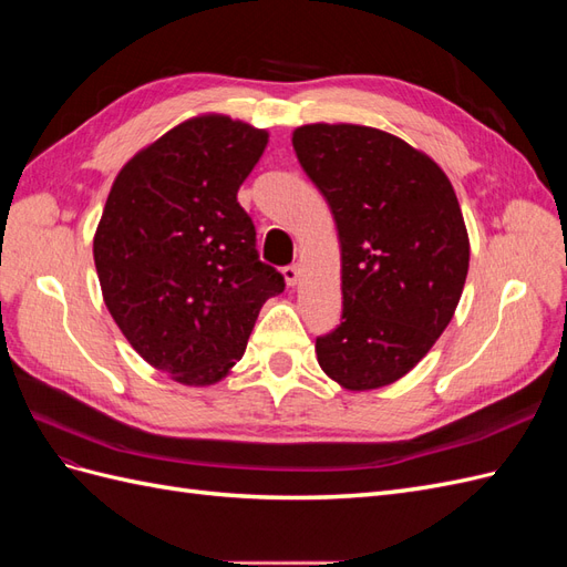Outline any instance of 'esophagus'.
Returning <instances> with one entry per match:
<instances>
[{
    "label": "esophagus",
    "mask_w": 567,
    "mask_h": 567,
    "mask_svg": "<svg viewBox=\"0 0 567 567\" xmlns=\"http://www.w3.org/2000/svg\"><path fill=\"white\" fill-rule=\"evenodd\" d=\"M284 279L288 286H296L300 281V267L298 265H288L284 267Z\"/></svg>",
    "instance_id": "34e87169"
}]
</instances>
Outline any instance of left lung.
I'll list each match as a JSON object with an SVG mask.
<instances>
[{"mask_svg":"<svg viewBox=\"0 0 567 567\" xmlns=\"http://www.w3.org/2000/svg\"><path fill=\"white\" fill-rule=\"evenodd\" d=\"M302 169L333 213L342 321L317 338L323 373L348 390L390 385L447 329L468 274V234L435 161L383 130L302 125Z\"/></svg>","mask_w":567,"mask_h":567,"instance_id":"obj_1","label":"left lung"}]
</instances>
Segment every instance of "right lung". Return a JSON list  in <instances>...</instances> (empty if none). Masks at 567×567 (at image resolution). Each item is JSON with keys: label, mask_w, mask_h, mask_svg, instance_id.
<instances>
[{"label": "right lung", "mask_w": 567, "mask_h": 567, "mask_svg": "<svg viewBox=\"0 0 567 567\" xmlns=\"http://www.w3.org/2000/svg\"><path fill=\"white\" fill-rule=\"evenodd\" d=\"M267 132L198 115L120 169L94 236L101 293L151 367L184 385H213L244 357L281 271L255 248L236 194Z\"/></svg>", "instance_id": "obj_1"}]
</instances>
